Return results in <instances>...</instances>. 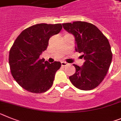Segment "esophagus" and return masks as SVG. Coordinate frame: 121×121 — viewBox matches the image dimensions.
<instances>
[{
  "label": "esophagus",
  "mask_w": 121,
  "mask_h": 121,
  "mask_svg": "<svg viewBox=\"0 0 121 121\" xmlns=\"http://www.w3.org/2000/svg\"><path fill=\"white\" fill-rule=\"evenodd\" d=\"M67 64H68L67 63L65 62H61V65L63 66V67H64V66H66Z\"/></svg>",
  "instance_id": "34e87169"
}]
</instances>
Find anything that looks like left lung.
Returning a JSON list of instances; mask_svg holds the SVG:
<instances>
[{
    "instance_id": "obj_1",
    "label": "left lung",
    "mask_w": 121,
    "mask_h": 121,
    "mask_svg": "<svg viewBox=\"0 0 121 121\" xmlns=\"http://www.w3.org/2000/svg\"><path fill=\"white\" fill-rule=\"evenodd\" d=\"M63 27L75 39V50L84 57L82 67L75 64L76 72L69 76L79 89L92 90L97 87L107 75L112 60L111 46L107 38L92 24L75 21L62 24Z\"/></svg>"
}]
</instances>
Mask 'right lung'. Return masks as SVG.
Wrapping results in <instances>:
<instances>
[{
    "instance_id": "right-lung-1",
    "label": "right lung",
    "mask_w": 121,
    "mask_h": 121,
    "mask_svg": "<svg viewBox=\"0 0 121 121\" xmlns=\"http://www.w3.org/2000/svg\"><path fill=\"white\" fill-rule=\"evenodd\" d=\"M61 24H37L24 30L9 53L11 73L22 88L32 93H43L51 88L61 63L49 64L40 54L48 47L49 39L61 30Z\"/></svg>"
}]
</instances>
